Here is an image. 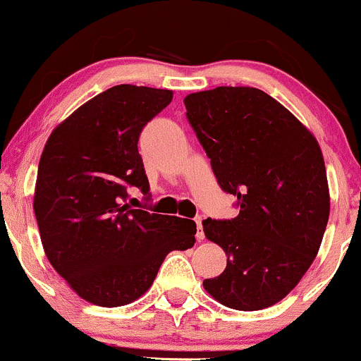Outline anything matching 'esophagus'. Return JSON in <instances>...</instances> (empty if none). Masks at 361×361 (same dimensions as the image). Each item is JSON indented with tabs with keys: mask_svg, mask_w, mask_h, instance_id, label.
I'll list each match as a JSON object with an SVG mask.
<instances>
[{
	"mask_svg": "<svg viewBox=\"0 0 361 361\" xmlns=\"http://www.w3.org/2000/svg\"><path fill=\"white\" fill-rule=\"evenodd\" d=\"M195 222H197V239H198V241H202V239L205 238L204 227H202V217L195 219Z\"/></svg>",
	"mask_w": 361,
	"mask_h": 361,
	"instance_id": "esophagus-1",
	"label": "esophagus"
}]
</instances>
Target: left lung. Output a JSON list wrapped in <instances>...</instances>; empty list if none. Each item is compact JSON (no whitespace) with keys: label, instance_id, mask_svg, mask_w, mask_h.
<instances>
[{"label":"left lung","instance_id":"8db88e82","mask_svg":"<svg viewBox=\"0 0 361 361\" xmlns=\"http://www.w3.org/2000/svg\"><path fill=\"white\" fill-rule=\"evenodd\" d=\"M186 118L224 192L238 197L231 221L205 219L227 267L204 288L235 310H261L295 288L316 258L329 188L316 137L270 94L219 86L185 98Z\"/></svg>","mask_w":361,"mask_h":361}]
</instances>
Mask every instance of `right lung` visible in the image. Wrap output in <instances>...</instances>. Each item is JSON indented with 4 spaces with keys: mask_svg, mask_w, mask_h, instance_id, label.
Masks as SVG:
<instances>
[{
    "mask_svg": "<svg viewBox=\"0 0 361 361\" xmlns=\"http://www.w3.org/2000/svg\"><path fill=\"white\" fill-rule=\"evenodd\" d=\"M171 100L169 90L114 86L73 111L45 142L34 195L45 256L94 305L137 300L168 252L195 244L190 219L127 204L132 186L149 193L140 132Z\"/></svg>",
    "mask_w": 361,
    "mask_h": 361,
    "instance_id": "right-lung-1",
    "label": "right lung"
}]
</instances>
